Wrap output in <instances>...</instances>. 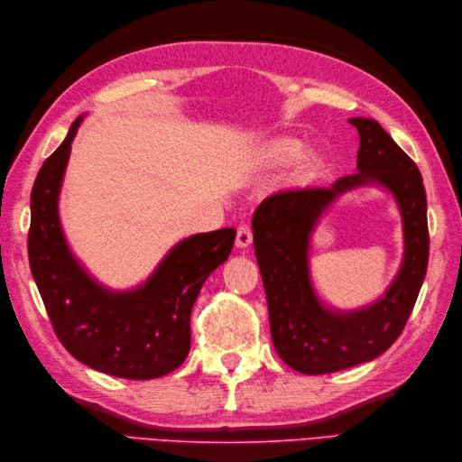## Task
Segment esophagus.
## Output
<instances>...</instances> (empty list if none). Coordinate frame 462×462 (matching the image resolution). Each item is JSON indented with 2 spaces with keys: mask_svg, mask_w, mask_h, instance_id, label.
<instances>
[{
  "mask_svg": "<svg viewBox=\"0 0 462 462\" xmlns=\"http://www.w3.org/2000/svg\"><path fill=\"white\" fill-rule=\"evenodd\" d=\"M252 244V230L248 224H240L236 230V246L238 248H248Z\"/></svg>",
  "mask_w": 462,
  "mask_h": 462,
  "instance_id": "obj_1",
  "label": "esophagus"
}]
</instances>
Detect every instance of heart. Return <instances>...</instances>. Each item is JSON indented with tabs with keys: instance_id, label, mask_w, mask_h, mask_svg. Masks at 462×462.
Masks as SVG:
<instances>
[{
	"instance_id": "heart-1",
	"label": "heart",
	"mask_w": 462,
	"mask_h": 462,
	"mask_svg": "<svg viewBox=\"0 0 462 462\" xmlns=\"http://www.w3.org/2000/svg\"><path fill=\"white\" fill-rule=\"evenodd\" d=\"M301 152H303V144L300 141H296V139H282V141H278L276 144L272 146L270 156H272L273 162L290 164L293 161H298L300 156H301ZM318 166H319L318 159H308L306 166H303V174H306V176L313 174V172L318 171Z\"/></svg>"
}]
</instances>
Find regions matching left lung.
<instances>
[{"label": "left lung", "mask_w": 462, "mask_h": 462, "mask_svg": "<svg viewBox=\"0 0 462 462\" xmlns=\"http://www.w3.org/2000/svg\"><path fill=\"white\" fill-rule=\"evenodd\" d=\"M359 133L357 172L328 189L270 194L254 212V250L266 290L270 331L278 356L306 375L341 371L393 346L423 286L429 263L427 196L417 164L373 119L349 121ZM377 181L394 192L404 216L406 260L388 293L373 307L337 314L320 306L310 288L307 246L312 224L335 196Z\"/></svg>", "instance_id": "left-lung-1"}]
</instances>
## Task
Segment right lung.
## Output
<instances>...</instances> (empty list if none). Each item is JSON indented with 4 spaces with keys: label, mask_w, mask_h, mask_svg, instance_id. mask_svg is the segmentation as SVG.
Listing matches in <instances>:
<instances>
[{
    "label": "right lung",
    "mask_w": 462,
    "mask_h": 462,
    "mask_svg": "<svg viewBox=\"0 0 462 462\" xmlns=\"http://www.w3.org/2000/svg\"><path fill=\"white\" fill-rule=\"evenodd\" d=\"M81 116L37 172L27 252L37 290L63 347L85 365L123 379H154L182 365L190 349V311L206 278L230 256L236 230L186 238L143 286L101 288L67 248L57 199Z\"/></svg>",
    "instance_id": "right-lung-1"
}]
</instances>
